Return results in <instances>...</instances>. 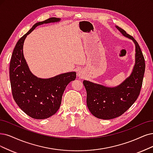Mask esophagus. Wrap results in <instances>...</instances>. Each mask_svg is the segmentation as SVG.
<instances>
[{
	"mask_svg": "<svg viewBox=\"0 0 153 153\" xmlns=\"http://www.w3.org/2000/svg\"><path fill=\"white\" fill-rule=\"evenodd\" d=\"M83 75H84V73H83V72H82V70L78 71V72H77V76H78V77H83Z\"/></svg>",
	"mask_w": 153,
	"mask_h": 153,
	"instance_id": "esophagus-1",
	"label": "esophagus"
}]
</instances>
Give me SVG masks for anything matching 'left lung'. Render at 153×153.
<instances>
[{
	"label": "left lung",
	"instance_id": "obj_1",
	"mask_svg": "<svg viewBox=\"0 0 153 153\" xmlns=\"http://www.w3.org/2000/svg\"><path fill=\"white\" fill-rule=\"evenodd\" d=\"M115 27L135 45V64L131 74L120 84L113 87L83 81L89 110L94 117L103 120L120 117L134 104L139 95L145 72V60L138 43L121 27Z\"/></svg>",
	"mask_w": 153,
	"mask_h": 153
}]
</instances>
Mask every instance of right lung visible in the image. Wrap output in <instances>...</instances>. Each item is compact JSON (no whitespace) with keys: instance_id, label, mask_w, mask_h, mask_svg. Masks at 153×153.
Listing matches in <instances>:
<instances>
[{"instance_id":"obj_1","label":"right lung","mask_w":153,"mask_h":153,"mask_svg":"<svg viewBox=\"0 0 153 153\" xmlns=\"http://www.w3.org/2000/svg\"><path fill=\"white\" fill-rule=\"evenodd\" d=\"M60 20L51 18L34 25L17 42L10 59L9 76L14 100L26 114L35 119H45L58 111L65 88L75 80L76 72L62 73L46 79L36 77L31 72L25 58L24 42L38 26Z\"/></svg>"}]
</instances>
